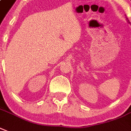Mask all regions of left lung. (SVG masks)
I'll return each instance as SVG.
<instances>
[{"mask_svg": "<svg viewBox=\"0 0 131 131\" xmlns=\"http://www.w3.org/2000/svg\"><path fill=\"white\" fill-rule=\"evenodd\" d=\"M126 20H128V23H130V22H129V20H128V18H126Z\"/></svg>", "mask_w": 131, "mask_h": 131, "instance_id": "1", "label": "left lung"}]
</instances>
